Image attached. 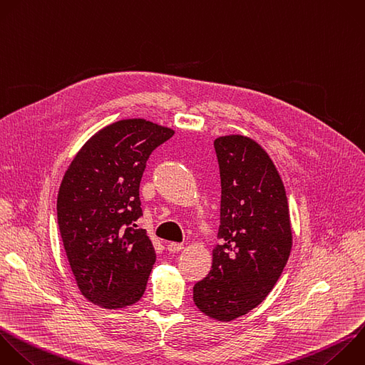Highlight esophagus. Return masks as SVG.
<instances>
[{
	"label": "esophagus",
	"instance_id": "obj_1",
	"mask_svg": "<svg viewBox=\"0 0 365 365\" xmlns=\"http://www.w3.org/2000/svg\"><path fill=\"white\" fill-rule=\"evenodd\" d=\"M167 248H168L170 252H178V251H181L184 248V245L180 244V242H168Z\"/></svg>",
	"mask_w": 365,
	"mask_h": 365
}]
</instances>
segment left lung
Returning <instances> with one entry per match:
<instances>
[{"mask_svg":"<svg viewBox=\"0 0 365 365\" xmlns=\"http://www.w3.org/2000/svg\"><path fill=\"white\" fill-rule=\"evenodd\" d=\"M221 177L218 238L210 274L194 285L197 308L232 321L264 301L291 252L282 180L264 148L244 135L214 141Z\"/></svg>","mask_w":365,"mask_h":365,"instance_id":"8db88e82","label":"left lung"}]
</instances>
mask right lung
<instances>
[{
  "label": "right lung",
  "mask_w": 365,
  "mask_h": 365,
  "mask_svg": "<svg viewBox=\"0 0 365 365\" xmlns=\"http://www.w3.org/2000/svg\"><path fill=\"white\" fill-rule=\"evenodd\" d=\"M174 135L143 118L121 120L94 134L64 174L57 218L81 294L108 308L137 302L155 251L145 230L140 182L151 153Z\"/></svg>",
  "instance_id": "1"
}]
</instances>
